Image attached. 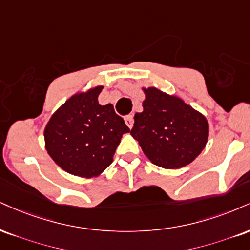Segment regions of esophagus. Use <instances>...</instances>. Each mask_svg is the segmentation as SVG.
I'll list each match as a JSON object with an SVG mask.
<instances>
[{
	"label": "esophagus",
	"instance_id": "1",
	"mask_svg": "<svg viewBox=\"0 0 250 250\" xmlns=\"http://www.w3.org/2000/svg\"><path fill=\"white\" fill-rule=\"evenodd\" d=\"M125 125H128L129 128H133V125H134V117H133V115H128V116H125Z\"/></svg>",
	"mask_w": 250,
	"mask_h": 250
}]
</instances>
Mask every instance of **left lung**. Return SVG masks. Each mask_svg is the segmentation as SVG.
<instances>
[{"label":"left lung","instance_id":"left-lung-1","mask_svg":"<svg viewBox=\"0 0 250 250\" xmlns=\"http://www.w3.org/2000/svg\"><path fill=\"white\" fill-rule=\"evenodd\" d=\"M143 112L135 114L131 136L155 165L179 169L193 162L208 137V123L203 114L182 99L159 91L144 89Z\"/></svg>","mask_w":250,"mask_h":250}]
</instances>
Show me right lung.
Here are the masks:
<instances>
[{
	"label": "right lung",
	"mask_w": 250,
	"mask_h": 250,
	"mask_svg": "<svg viewBox=\"0 0 250 250\" xmlns=\"http://www.w3.org/2000/svg\"><path fill=\"white\" fill-rule=\"evenodd\" d=\"M102 88L98 86L72 96L45 127L47 154L62 170L74 176H99L112 164L122 135L129 133L113 104H99Z\"/></svg>",
	"instance_id": "add662e5"
}]
</instances>
